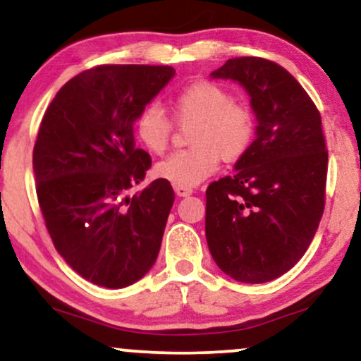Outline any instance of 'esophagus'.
<instances>
[{
    "instance_id": "obj_1",
    "label": "esophagus",
    "mask_w": 361,
    "mask_h": 361,
    "mask_svg": "<svg viewBox=\"0 0 361 361\" xmlns=\"http://www.w3.org/2000/svg\"><path fill=\"white\" fill-rule=\"evenodd\" d=\"M175 192L178 197H188V195L193 193L192 188H185V186H175Z\"/></svg>"
}]
</instances>
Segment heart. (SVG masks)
Masks as SVG:
<instances>
[{
  "mask_svg": "<svg viewBox=\"0 0 361 361\" xmlns=\"http://www.w3.org/2000/svg\"><path fill=\"white\" fill-rule=\"evenodd\" d=\"M173 109L176 117L197 120L193 147L171 152L154 168L156 176L173 186L193 188L217 169L221 156L234 161L250 149L255 117L217 82L197 81L186 86L173 100ZM135 132L149 151L163 152L171 135V122L157 105H146L135 118Z\"/></svg>",
  "mask_w": 361,
  "mask_h": 361,
  "instance_id": "b5f03b06",
  "label": "heart"
}]
</instances>
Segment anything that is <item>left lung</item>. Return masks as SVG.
Listing matches in <instances>:
<instances>
[{"label": "left lung", "mask_w": 361, "mask_h": 361, "mask_svg": "<svg viewBox=\"0 0 361 361\" xmlns=\"http://www.w3.org/2000/svg\"><path fill=\"white\" fill-rule=\"evenodd\" d=\"M250 94L256 139L231 176L207 188L205 235L217 267L243 283L279 279L312 243L326 198L321 115L276 62L234 57L210 74Z\"/></svg>", "instance_id": "left-lung-1"}]
</instances>
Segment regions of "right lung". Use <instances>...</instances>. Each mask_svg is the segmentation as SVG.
Segmentation results:
<instances>
[{
  "mask_svg": "<svg viewBox=\"0 0 361 361\" xmlns=\"http://www.w3.org/2000/svg\"><path fill=\"white\" fill-rule=\"evenodd\" d=\"M175 76L171 66H98L57 91L34 147L37 198L66 263L106 288L151 270L175 192L154 180L130 197L151 168L135 147L134 123Z\"/></svg>",
  "mask_w": 361,
  "mask_h": 361,
  "instance_id": "obj_1",
  "label": "right lung"
}]
</instances>
